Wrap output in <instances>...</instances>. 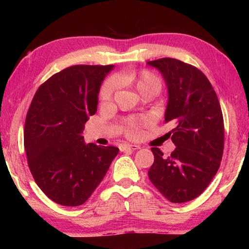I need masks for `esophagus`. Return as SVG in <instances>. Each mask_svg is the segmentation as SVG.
Segmentation results:
<instances>
[{"label":"esophagus","mask_w":249,"mask_h":249,"mask_svg":"<svg viewBox=\"0 0 249 249\" xmlns=\"http://www.w3.org/2000/svg\"><path fill=\"white\" fill-rule=\"evenodd\" d=\"M141 147L137 145H129V144H123L120 146V150L121 151H126V150H137L140 149Z\"/></svg>","instance_id":"1"}]
</instances>
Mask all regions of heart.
Masks as SVG:
<instances>
[{"instance_id":"heart-1","label":"heart","mask_w":249,"mask_h":249,"mask_svg":"<svg viewBox=\"0 0 249 249\" xmlns=\"http://www.w3.org/2000/svg\"><path fill=\"white\" fill-rule=\"evenodd\" d=\"M130 81H132L135 87H136L137 91L142 93L147 89H150V88H157L160 89V81L159 79L156 77L149 71H142V72L138 75L136 78H130ZM120 86V80L116 77H111L108 78L107 81L103 83L102 88H101L100 91V96L102 101H109L112 100L113 95H114L115 91ZM146 123V120L142 119V117H134V119H129L126 121V127L128 129V133L133 135L136 133L137 128L140 126L144 125Z\"/></svg>"}]
</instances>
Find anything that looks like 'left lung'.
<instances>
[{"mask_svg":"<svg viewBox=\"0 0 249 249\" xmlns=\"http://www.w3.org/2000/svg\"><path fill=\"white\" fill-rule=\"evenodd\" d=\"M158 69L168 89L165 121L176 125L170 132L176 149L163 156L153 147L154 163L148 177L172 203L199 196L220 168L224 149V121L215 91L204 73L174 58L148 61Z\"/></svg>","mask_w":249,"mask_h":249,"instance_id":"obj_1","label":"left lung"}]
</instances>
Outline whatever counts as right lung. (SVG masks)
Instances as JSON below:
<instances>
[{
	"label": "right lung",
	"mask_w": 249,
	"mask_h": 249,
	"mask_svg": "<svg viewBox=\"0 0 249 249\" xmlns=\"http://www.w3.org/2000/svg\"><path fill=\"white\" fill-rule=\"evenodd\" d=\"M114 66L77 65L44 82L34 95L24 128V147L34 180L50 200L83 204L103 180L114 146L86 144V122L98 109L99 91Z\"/></svg>",
	"instance_id": "add662e5"
}]
</instances>
